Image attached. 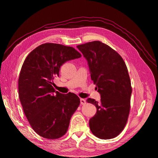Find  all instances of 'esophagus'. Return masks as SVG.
<instances>
[{
    "label": "esophagus",
    "mask_w": 158,
    "mask_h": 158,
    "mask_svg": "<svg viewBox=\"0 0 158 158\" xmlns=\"http://www.w3.org/2000/svg\"><path fill=\"white\" fill-rule=\"evenodd\" d=\"M80 101H81V104H85L86 102V100H85V98H81L80 99Z\"/></svg>",
    "instance_id": "1"
}]
</instances>
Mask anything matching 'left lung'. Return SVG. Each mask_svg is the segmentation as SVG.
Returning <instances> with one entry per match:
<instances>
[{
  "mask_svg": "<svg viewBox=\"0 0 158 158\" xmlns=\"http://www.w3.org/2000/svg\"><path fill=\"white\" fill-rule=\"evenodd\" d=\"M88 61L91 79L101 94V101L88 98L97 113L89 120L91 131L97 138L117 136L125 127L130 111L132 87L127 66L120 55L100 41L79 45Z\"/></svg>",
  "mask_w": 158,
  "mask_h": 158,
  "instance_id": "obj_1",
  "label": "left lung"
}]
</instances>
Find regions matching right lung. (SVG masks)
<instances>
[{
	"mask_svg": "<svg viewBox=\"0 0 158 158\" xmlns=\"http://www.w3.org/2000/svg\"><path fill=\"white\" fill-rule=\"evenodd\" d=\"M81 54L72 47L46 43L25 60L19 79V94L31 127L40 136L57 139L66 134L72 114L80 104L75 94H63L54 88L61 66Z\"/></svg>",
	"mask_w": 158,
	"mask_h": 158,
	"instance_id": "obj_1",
	"label": "right lung"
}]
</instances>
